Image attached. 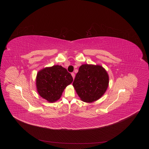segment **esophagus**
<instances>
[{
  "mask_svg": "<svg viewBox=\"0 0 149 149\" xmlns=\"http://www.w3.org/2000/svg\"><path fill=\"white\" fill-rule=\"evenodd\" d=\"M71 76H72V77L73 78V79H74V78H75V74H74V73H71Z\"/></svg>",
  "mask_w": 149,
  "mask_h": 149,
  "instance_id": "esophagus-1",
  "label": "esophagus"
}]
</instances>
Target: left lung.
<instances>
[{
	"label": "left lung",
	"mask_w": 149,
	"mask_h": 149,
	"mask_svg": "<svg viewBox=\"0 0 149 149\" xmlns=\"http://www.w3.org/2000/svg\"><path fill=\"white\" fill-rule=\"evenodd\" d=\"M109 76L99 65L83 64L76 75L72 85L80 99L92 103L100 99L106 92Z\"/></svg>",
	"instance_id": "8db88e82"
}]
</instances>
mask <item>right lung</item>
<instances>
[{
	"instance_id": "obj_1",
	"label": "right lung",
	"mask_w": 149,
	"mask_h": 149,
	"mask_svg": "<svg viewBox=\"0 0 149 149\" xmlns=\"http://www.w3.org/2000/svg\"><path fill=\"white\" fill-rule=\"evenodd\" d=\"M72 81L71 74L62 66L46 67L37 72V91L43 99L54 103L61 98L64 89Z\"/></svg>"
}]
</instances>
